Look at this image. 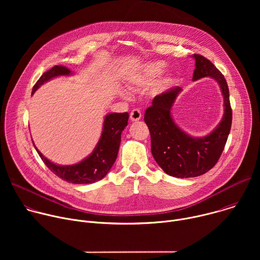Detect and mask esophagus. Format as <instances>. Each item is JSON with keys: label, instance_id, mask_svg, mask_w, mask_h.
Segmentation results:
<instances>
[{"label": "esophagus", "instance_id": "esophagus-1", "mask_svg": "<svg viewBox=\"0 0 260 260\" xmlns=\"http://www.w3.org/2000/svg\"><path fill=\"white\" fill-rule=\"evenodd\" d=\"M129 117H131V120L132 121H138L141 119L142 117V114H141V111L139 109H134L131 114H129Z\"/></svg>", "mask_w": 260, "mask_h": 260}]
</instances>
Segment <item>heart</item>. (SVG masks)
Segmentation results:
<instances>
[{
    "mask_svg": "<svg viewBox=\"0 0 260 260\" xmlns=\"http://www.w3.org/2000/svg\"><path fill=\"white\" fill-rule=\"evenodd\" d=\"M166 62L162 60H151L141 64L126 76V82L131 87H145L149 85L165 70ZM171 81L170 76L162 77L156 84V90H161Z\"/></svg>",
    "mask_w": 260,
    "mask_h": 260,
    "instance_id": "heart-1",
    "label": "heart"
}]
</instances>
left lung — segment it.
I'll list each match as a JSON object with an SVG mask.
<instances>
[{
    "label": "left lung",
    "mask_w": 260,
    "mask_h": 260,
    "mask_svg": "<svg viewBox=\"0 0 260 260\" xmlns=\"http://www.w3.org/2000/svg\"><path fill=\"white\" fill-rule=\"evenodd\" d=\"M196 69L192 80L211 77L217 81L224 100V114L209 135L194 138L182 131L173 120L171 109L182 90L177 86L156 95L145 111L144 120L151 137V152L157 165L170 176L191 178L210 171L218 161L226 144L233 120L230 90L224 76L205 56L193 54Z\"/></svg>",
    "instance_id": "obj_1"
}]
</instances>
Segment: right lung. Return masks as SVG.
<instances>
[{"instance_id": "1", "label": "right lung", "mask_w": 260, "mask_h": 260, "mask_svg": "<svg viewBox=\"0 0 260 260\" xmlns=\"http://www.w3.org/2000/svg\"><path fill=\"white\" fill-rule=\"evenodd\" d=\"M72 71L63 66H55L45 72L34 85V93L42 84L57 76L71 75ZM128 113H111L105 116L102 136L89 156L72 166H59L47 159L38 149L39 156L47 168L60 179L73 184H89L103 179L114 165L121 142V133L127 125ZM34 144V142H32Z\"/></svg>"}]
</instances>
